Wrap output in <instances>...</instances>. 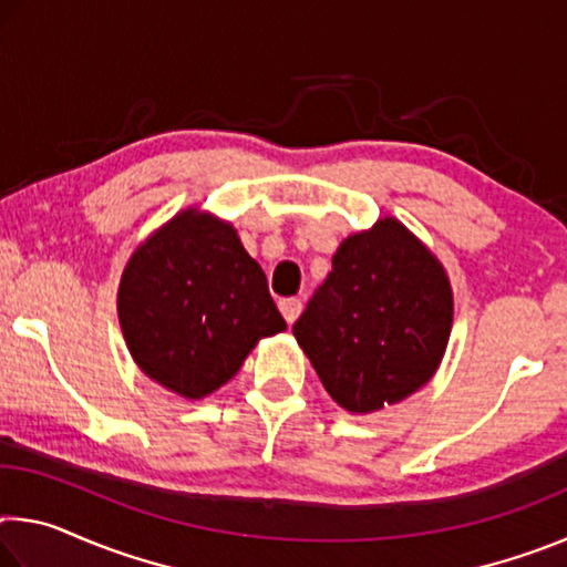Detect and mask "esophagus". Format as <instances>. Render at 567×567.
<instances>
[{
	"label": "esophagus",
	"instance_id": "1",
	"mask_svg": "<svg viewBox=\"0 0 567 567\" xmlns=\"http://www.w3.org/2000/svg\"><path fill=\"white\" fill-rule=\"evenodd\" d=\"M280 312H282V318L287 320V324H292L297 318H300L302 302L295 300V297H287V300L280 302Z\"/></svg>",
	"mask_w": 567,
	"mask_h": 567
}]
</instances>
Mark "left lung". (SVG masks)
Returning <instances> with one entry per match:
<instances>
[{
  "instance_id": "1",
  "label": "left lung",
  "mask_w": 567,
  "mask_h": 567,
  "mask_svg": "<svg viewBox=\"0 0 567 567\" xmlns=\"http://www.w3.org/2000/svg\"><path fill=\"white\" fill-rule=\"evenodd\" d=\"M453 330L443 262L395 217L348 235L292 334L340 408L368 415L425 388Z\"/></svg>"
}]
</instances>
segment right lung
Masks as SVG:
<instances>
[{
    "mask_svg": "<svg viewBox=\"0 0 567 567\" xmlns=\"http://www.w3.org/2000/svg\"><path fill=\"white\" fill-rule=\"evenodd\" d=\"M117 315L137 368L187 400L223 388L257 342L287 330L237 229L199 207L182 209L134 249Z\"/></svg>",
    "mask_w": 567,
    "mask_h": 567,
    "instance_id": "1",
    "label": "right lung"
}]
</instances>
